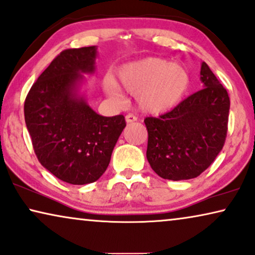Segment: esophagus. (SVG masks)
Masks as SVG:
<instances>
[{
	"mask_svg": "<svg viewBox=\"0 0 255 255\" xmlns=\"http://www.w3.org/2000/svg\"><path fill=\"white\" fill-rule=\"evenodd\" d=\"M135 121H137V117H135L134 114H127V116H126V123L127 124L135 123Z\"/></svg>",
	"mask_w": 255,
	"mask_h": 255,
	"instance_id": "1",
	"label": "esophagus"
}]
</instances>
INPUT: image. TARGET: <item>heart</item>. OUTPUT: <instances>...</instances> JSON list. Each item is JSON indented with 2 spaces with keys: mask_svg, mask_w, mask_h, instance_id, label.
<instances>
[{
  "mask_svg": "<svg viewBox=\"0 0 255 255\" xmlns=\"http://www.w3.org/2000/svg\"><path fill=\"white\" fill-rule=\"evenodd\" d=\"M119 87L137 95L139 109L146 113L166 112L182 99L189 87V75L178 63L162 57H145L123 66L118 71ZM111 78L105 89L112 98H121L120 89Z\"/></svg>",
  "mask_w": 255,
  "mask_h": 255,
  "instance_id": "heart-1",
  "label": "heart"
}]
</instances>
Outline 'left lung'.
<instances>
[{"mask_svg":"<svg viewBox=\"0 0 255 255\" xmlns=\"http://www.w3.org/2000/svg\"><path fill=\"white\" fill-rule=\"evenodd\" d=\"M203 89L159 118L144 119L146 158L160 178L187 180L206 171L223 148L230 98L206 62L201 64Z\"/></svg>","mask_w":255,"mask_h":255,"instance_id":"obj_1","label":"left lung"}]
</instances>
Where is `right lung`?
I'll return each instance as SVG.
<instances>
[{"instance_id":"obj_1","label":"right lung","mask_w":255,"mask_h":255,"mask_svg":"<svg viewBox=\"0 0 255 255\" xmlns=\"http://www.w3.org/2000/svg\"><path fill=\"white\" fill-rule=\"evenodd\" d=\"M96 46L61 52L28 91L25 124L40 164L60 180L87 185L102 177L126 121L103 117L78 88L82 74L95 73Z\"/></svg>"}]
</instances>
